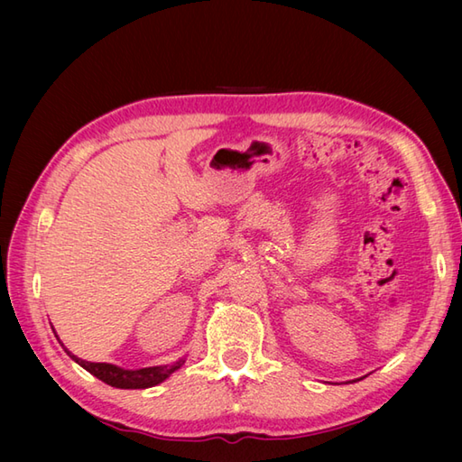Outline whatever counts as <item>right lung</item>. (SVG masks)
I'll use <instances>...</instances> for the list:
<instances>
[{"mask_svg":"<svg viewBox=\"0 0 462 462\" xmlns=\"http://www.w3.org/2000/svg\"><path fill=\"white\" fill-rule=\"evenodd\" d=\"M67 350V348H64ZM69 356L80 364L84 370H88L92 376H96L98 380L106 382L112 388H122V390H143V388H152V385H157L163 382L165 378H169L171 374L175 370H179L182 366V362L179 360L175 362L173 366H153V368H142V370H124L117 368L114 364H106V362H86L82 358H77L74 354H70L67 350Z\"/></svg>","mask_w":462,"mask_h":462,"instance_id":"1","label":"right lung"}]
</instances>
